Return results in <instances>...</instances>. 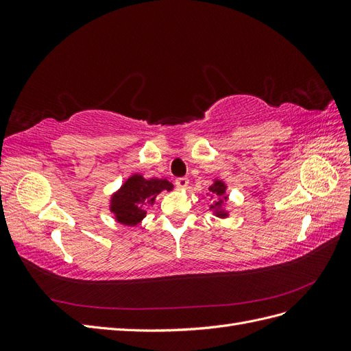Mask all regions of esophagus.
<instances>
[{"instance_id": "obj_1", "label": "esophagus", "mask_w": 351, "mask_h": 351, "mask_svg": "<svg viewBox=\"0 0 351 351\" xmlns=\"http://www.w3.org/2000/svg\"><path fill=\"white\" fill-rule=\"evenodd\" d=\"M176 186H177L178 189H186V187L189 186V178H187V177H178V178L176 180Z\"/></svg>"}]
</instances>
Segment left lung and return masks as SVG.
<instances>
[{"mask_svg": "<svg viewBox=\"0 0 351 351\" xmlns=\"http://www.w3.org/2000/svg\"><path fill=\"white\" fill-rule=\"evenodd\" d=\"M226 189H227L226 184L222 183V182H219V180H217V182L209 187V192L212 195H215V204L210 205V208L215 209L217 217H221V218L227 217V212L221 209V206L224 205V202L227 200V196H224L226 195Z\"/></svg>", "mask_w": 351, "mask_h": 351, "instance_id": "obj_1", "label": "left lung"}]
</instances>
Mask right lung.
<instances>
[{
	"label": "right lung",
	"instance_id": "obj_1",
	"mask_svg": "<svg viewBox=\"0 0 351 351\" xmlns=\"http://www.w3.org/2000/svg\"><path fill=\"white\" fill-rule=\"evenodd\" d=\"M173 184L162 178L146 180L139 174L132 176L111 199V212L124 226H137L146 215V205L154 204L158 193L171 190Z\"/></svg>",
	"mask_w": 351,
	"mask_h": 351
}]
</instances>
